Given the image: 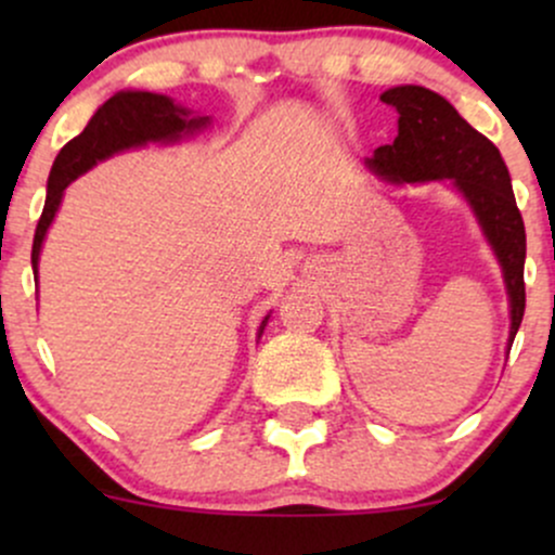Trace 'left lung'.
Instances as JSON below:
<instances>
[{"label": "left lung", "instance_id": "1", "mask_svg": "<svg viewBox=\"0 0 555 555\" xmlns=\"http://www.w3.org/2000/svg\"><path fill=\"white\" fill-rule=\"evenodd\" d=\"M380 101L399 114V135L375 149L371 169L388 182L451 180L462 190L501 260L512 299V349L525 315V221L512 177L490 140L460 117L443 95L420 86L388 88Z\"/></svg>", "mask_w": 555, "mask_h": 555}]
</instances>
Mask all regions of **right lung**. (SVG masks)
I'll return each mask as SVG.
<instances>
[{
	"label": "right lung",
	"mask_w": 555,
	"mask_h": 555,
	"mask_svg": "<svg viewBox=\"0 0 555 555\" xmlns=\"http://www.w3.org/2000/svg\"><path fill=\"white\" fill-rule=\"evenodd\" d=\"M208 122V117H190L188 109L177 106L167 95L125 91L112 95L78 138H73L60 156L54 158L52 175H49L47 203H43L41 219H38L34 234V269L38 273V253L52 224L56 208L62 203V193L75 177L88 171L101 158L117 154V151L132 149V145L151 143V140H177L182 132L197 130Z\"/></svg>",
	"instance_id": "right-lung-1"
}]
</instances>
